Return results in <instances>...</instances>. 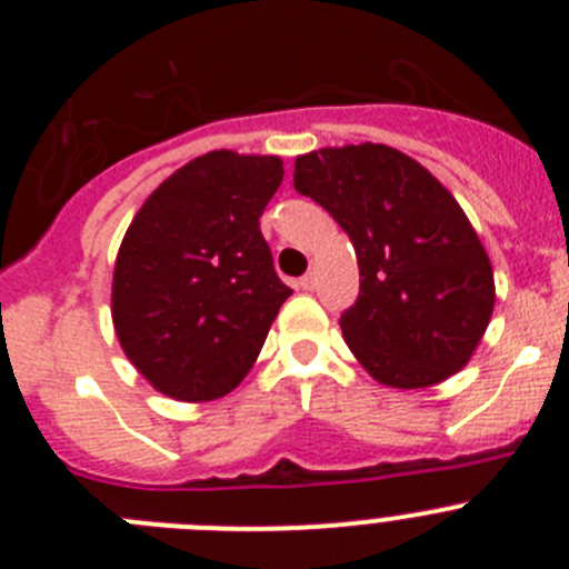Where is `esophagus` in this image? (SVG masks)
I'll return each instance as SVG.
<instances>
[{
    "instance_id": "34e87169",
    "label": "esophagus",
    "mask_w": 569,
    "mask_h": 569,
    "mask_svg": "<svg viewBox=\"0 0 569 569\" xmlns=\"http://www.w3.org/2000/svg\"><path fill=\"white\" fill-rule=\"evenodd\" d=\"M299 288H301V290H313V288H316V276H313V273L301 276V279H299Z\"/></svg>"
}]
</instances>
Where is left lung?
I'll list each match as a JSON object with an SVG mask.
<instances>
[{"label": "left lung", "instance_id": "obj_1", "mask_svg": "<svg viewBox=\"0 0 569 569\" xmlns=\"http://www.w3.org/2000/svg\"><path fill=\"white\" fill-rule=\"evenodd\" d=\"M293 184L353 241L359 299L339 325L367 373L399 390L459 373L490 325L496 281L453 193L373 142L296 156Z\"/></svg>", "mask_w": 569, "mask_h": 569}]
</instances>
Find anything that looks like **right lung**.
Returning a JSON list of instances; mask_svg holds the SVG:
<instances>
[{
  "instance_id": "1",
  "label": "right lung",
  "mask_w": 569,
  "mask_h": 569,
  "mask_svg": "<svg viewBox=\"0 0 569 569\" xmlns=\"http://www.w3.org/2000/svg\"><path fill=\"white\" fill-rule=\"evenodd\" d=\"M281 179L279 156L210 150L133 216L116 253L110 316L130 365L159 393L222 399L259 359L293 293L259 230Z\"/></svg>"
}]
</instances>
